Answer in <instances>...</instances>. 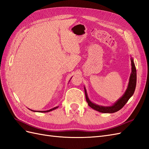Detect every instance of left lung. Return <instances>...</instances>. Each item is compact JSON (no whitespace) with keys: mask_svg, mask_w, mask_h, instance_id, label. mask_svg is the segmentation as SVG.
I'll return each instance as SVG.
<instances>
[{"mask_svg":"<svg viewBox=\"0 0 149 149\" xmlns=\"http://www.w3.org/2000/svg\"><path fill=\"white\" fill-rule=\"evenodd\" d=\"M131 62H132V73L130 75V77L128 88L127 91H125L123 96H122L120 100H118L113 106H99L93 103V102H92L89 100L86 93V89L84 88L86 101L87 102V103H88V105L91 108H93L101 113H115L118 111H119L120 109H121L123 107V106L125 105V104L127 103L128 101L129 100V99L133 96V93L135 92V87H136V70L135 65L134 62H133V58H131Z\"/></svg>","mask_w":149,"mask_h":149,"instance_id":"obj_1","label":"left lung"}]
</instances>
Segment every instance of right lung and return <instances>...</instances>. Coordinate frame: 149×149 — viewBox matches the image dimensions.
<instances>
[{
    "label": "right lung",
    "instance_id": "add662e5",
    "mask_svg": "<svg viewBox=\"0 0 149 149\" xmlns=\"http://www.w3.org/2000/svg\"><path fill=\"white\" fill-rule=\"evenodd\" d=\"M58 106H56V107H55V108H52V109H49V110H47V111H38V112H41V113H47V112H49V111H52V110H54V109H56L57 108H58ZM31 111H33V110H31Z\"/></svg>",
    "mask_w": 149,
    "mask_h": 149
}]
</instances>
